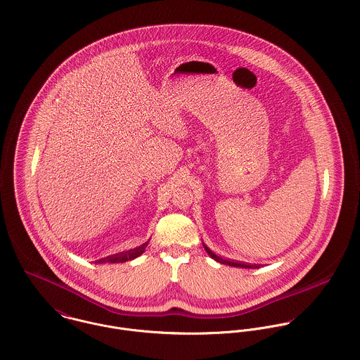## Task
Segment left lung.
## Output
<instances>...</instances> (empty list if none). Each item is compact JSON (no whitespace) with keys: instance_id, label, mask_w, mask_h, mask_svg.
Instances as JSON below:
<instances>
[{"instance_id":"obj_1","label":"left lung","mask_w":360,"mask_h":360,"mask_svg":"<svg viewBox=\"0 0 360 360\" xmlns=\"http://www.w3.org/2000/svg\"><path fill=\"white\" fill-rule=\"evenodd\" d=\"M202 245H204V250L207 251V254L212 258V259H215L217 262H219V264H224V265H229V266H235V268H252V269H255V268H259V265H252V264H244V262H239V261H233V259H226V258H222V257H219V255H217V254H214L204 243H202Z\"/></svg>"}]
</instances>
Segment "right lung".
<instances>
[{"label":"right lung","mask_w":360,"mask_h":360,"mask_svg":"<svg viewBox=\"0 0 360 360\" xmlns=\"http://www.w3.org/2000/svg\"><path fill=\"white\" fill-rule=\"evenodd\" d=\"M148 244H149V241L143 243V244L139 245V247L131 248V250H128V251H121V252H117V254H113V255L101 258V259L95 261V264H106V262H109V264H120V262H127V261L135 259V258H138L139 255L143 254V251H145V248L148 247Z\"/></svg>","instance_id":"obj_1"}]
</instances>
